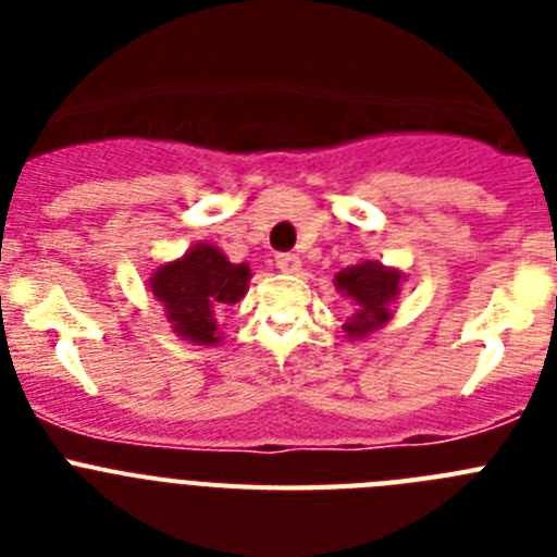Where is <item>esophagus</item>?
<instances>
[{
	"instance_id": "1",
	"label": "esophagus",
	"mask_w": 557,
	"mask_h": 557,
	"mask_svg": "<svg viewBox=\"0 0 557 557\" xmlns=\"http://www.w3.org/2000/svg\"><path fill=\"white\" fill-rule=\"evenodd\" d=\"M275 264H278L282 273H298V270H301V259L295 253H278L275 256Z\"/></svg>"
}]
</instances>
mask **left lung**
<instances>
[{
	"label": "left lung",
	"instance_id": "8db88e82",
	"mask_svg": "<svg viewBox=\"0 0 557 557\" xmlns=\"http://www.w3.org/2000/svg\"><path fill=\"white\" fill-rule=\"evenodd\" d=\"M401 278L405 275L382 262H359L339 270L334 275V287L354 304V314L343 332L351 339H359L385 326L391 321V304L401 289Z\"/></svg>",
	"mask_w": 557,
	"mask_h": 557
}]
</instances>
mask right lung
I'll use <instances>...</instances> for the list:
<instances>
[{
  "mask_svg": "<svg viewBox=\"0 0 557 557\" xmlns=\"http://www.w3.org/2000/svg\"><path fill=\"white\" fill-rule=\"evenodd\" d=\"M248 264L228 262V256L209 243H198L175 262L161 264L150 275V289L161 301L172 332L195 346L220 343L218 321L245 295Z\"/></svg>",
  "mask_w": 557,
  "mask_h": 557,
  "instance_id": "right-lung-1",
  "label": "right lung"
}]
</instances>
